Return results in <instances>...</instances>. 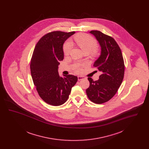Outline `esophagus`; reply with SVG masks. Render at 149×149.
<instances>
[{"instance_id":"1","label":"esophagus","mask_w":149,"mask_h":149,"mask_svg":"<svg viewBox=\"0 0 149 149\" xmlns=\"http://www.w3.org/2000/svg\"><path fill=\"white\" fill-rule=\"evenodd\" d=\"M86 79V78L84 77H80V76H78V79L79 81H80V80H81L82 79Z\"/></svg>"}]
</instances>
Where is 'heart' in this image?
I'll use <instances>...</instances> for the list:
<instances>
[{
    "mask_svg": "<svg viewBox=\"0 0 149 149\" xmlns=\"http://www.w3.org/2000/svg\"><path fill=\"white\" fill-rule=\"evenodd\" d=\"M74 40L79 47L84 52L90 53L95 47L97 42L92 37L84 33L78 34L74 37ZM72 43L70 41H66L63 46L64 55L67 56L69 54L72 49ZM82 64H75L74 66V69L77 72L81 71Z\"/></svg>",
    "mask_w": 149,
    "mask_h": 149,
    "instance_id": "b5f03b06",
    "label": "heart"
}]
</instances>
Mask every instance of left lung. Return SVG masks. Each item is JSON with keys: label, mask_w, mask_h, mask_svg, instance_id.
<instances>
[{"label": "left lung", "mask_w": 149, "mask_h": 149, "mask_svg": "<svg viewBox=\"0 0 149 149\" xmlns=\"http://www.w3.org/2000/svg\"><path fill=\"white\" fill-rule=\"evenodd\" d=\"M89 33L100 46V55L93 66L102 74L96 81L88 78L90 85L86 93L92 102L102 104L111 99L120 88L124 77V61L120 48L112 37L99 31Z\"/></svg>", "instance_id": "1"}]
</instances>
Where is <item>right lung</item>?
Here are the masks:
<instances>
[{"label":"right lung","mask_w":149,"mask_h":149,"mask_svg":"<svg viewBox=\"0 0 149 149\" xmlns=\"http://www.w3.org/2000/svg\"><path fill=\"white\" fill-rule=\"evenodd\" d=\"M75 32L54 31L49 33L36 44L31 58V76L40 97L47 103L58 106L68 99L71 88L78 81L72 75L60 77V62L64 59L63 45Z\"/></svg>","instance_id":"right-lung-1"}]
</instances>
